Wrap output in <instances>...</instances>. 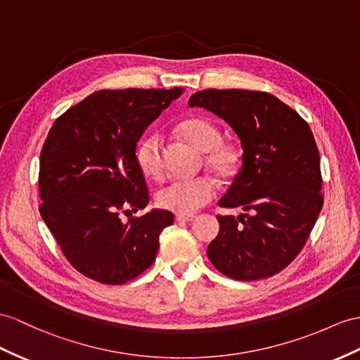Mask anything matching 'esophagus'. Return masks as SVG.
Instances as JSON below:
<instances>
[{"instance_id": "1", "label": "esophagus", "mask_w": 360, "mask_h": 360, "mask_svg": "<svg viewBox=\"0 0 360 360\" xmlns=\"http://www.w3.org/2000/svg\"><path fill=\"white\" fill-rule=\"evenodd\" d=\"M194 215H177V217H175V220H177V221H186V223H189V221H192V220H194Z\"/></svg>"}]
</instances>
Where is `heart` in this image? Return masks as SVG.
Listing matches in <instances>:
<instances>
[{
    "label": "heart",
    "instance_id": "1",
    "mask_svg": "<svg viewBox=\"0 0 360 360\" xmlns=\"http://www.w3.org/2000/svg\"><path fill=\"white\" fill-rule=\"evenodd\" d=\"M181 137L197 150L207 153V165L218 177H232L238 171L241 154L238 146L221 142V133L205 117H188L179 124ZM139 168L146 177L160 180L165 172L162 143L159 136L151 134L139 143L136 151ZM215 188L209 179H177L162 188L157 203L166 210L180 215H191L214 197Z\"/></svg>",
    "mask_w": 360,
    "mask_h": 360
}]
</instances>
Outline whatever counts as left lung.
I'll return each instance as SVG.
<instances>
[{
	"mask_svg": "<svg viewBox=\"0 0 360 360\" xmlns=\"http://www.w3.org/2000/svg\"><path fill=\"white\" fill-rule=\"evenodd\" d=\"M189 107L206 108L238 136L241 168L218 201L240 207L217 217L220 232L207 257L238 281L274 276L296 258L322 209L321 159L309 124L274 94L201 90Z\"/></svg>",
	"mask_w": 360,
	"mask_h": 360,
	"instance_id": "8db88e82",
	"label": "left lung"
}]
</instances>
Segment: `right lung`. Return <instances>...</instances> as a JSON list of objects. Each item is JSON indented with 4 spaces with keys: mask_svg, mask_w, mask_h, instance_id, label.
I'll use <instances>...</instances> for the list:
<instances>
[{
    "mask_svg": "<svg viewBox=\"0 0 360 360\" xmlns=\"http://www.w3.org/2000/svg\"><path fill=\"white\" fill-rule=\"evenodd\" d=\"M185 89L101 90L58 117L39 157V212L76 270L125 284L150 267L174 223L153 209L136 148L145 129Z\"/></svg>",
    "mask_w": 360,
    "mask_h": 360,
    "instance_id": "obj_1",
    "label": "right lung"
}]
</instances>
